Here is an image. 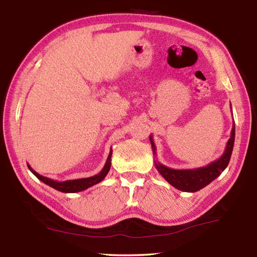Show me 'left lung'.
<instances>
[{
  "label": "left lung",
  "instance_id": "obj_1",
  "mask_svg": "<svg viewBox=\"0 0 257 257\" xmlns=\"http://www.w3.org/2000/svg\"><path fill=\"white\" fill-rule=\"evenodd\" d=\"M230 106H231V104H230ZM150 141L152 144V149H153V154L156 155V147L152 135L150 136ZM233 144L234 122L232 124L231 134H230V138L227 142V145H225L223 154L217 160L205 165V167L176 170V169L165 167L162 163H160L158 160L154 161V164L156 170L160 172V175L162 176L169 184L175 187V188L182 191H188V193H195V191H198L199 189L204 188V187L207 186L208 184H211L213 180L216 179V178L221 175V172L224 171V169L228 167L230 158H231Z\"/></svg>",
  "mask_w": 257,
  "mask_h": 257
}]
</instances>
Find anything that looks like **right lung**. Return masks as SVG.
<instances>
[{
    "mask_svg": "<svg viewBox=\"0 0 257 257\" xmlns=\"http://www.w3.org/2000/svg\"><path fill=\"white\" fill-rule=\"evenodd\" d=\"M111 156H112V149L110 150V153H108L107 160H106L105 164H104L103 169L101 170V172L97 173V175L88 177V178H80V179L66 180V181H56L53 179H50V178L44 177V176L40 175V173H37L32 167H30L29 164H27V165H28L29 170L32 171L34 175L38 178V179L44 182V184L49 185L50 187H52V188H54L59 191H62V193H78V191H82L87 188H89V187L98 184V182H101L104 178L106 177V175L108 173V171H110V168H111Z\"/></svg>",
    "mask_w": 257,
    "mask_h": 257,
    "instance_id": "obj_1",
    "label": "right lung"
}]
</instances>
